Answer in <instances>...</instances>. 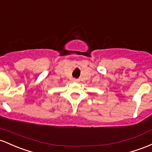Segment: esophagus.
<instances>
[{
  "instance_id": "esophagus-1",
  "label": "esophagus",
  "mask_w": 152,
  "mask_h": 152,
  "mask_svg": "<svg viewBox=\"0 0 152 152\" xmlns=\"http://www.w3.org/2000/svg\"><path fill=\"white\" fill-rule=\"evenodd\" d=\"M72 82H73V83H77L78 80L75 79V78H74V79H72Z\"/></svg>"
}]
</instances>
